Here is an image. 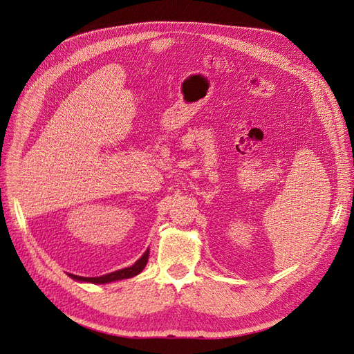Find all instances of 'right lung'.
I'll return each mask as SVG.
<instances>
[{
  "instance_id": "right-lung-1",
  "label": "right lung",
  "mask_w": 354,
  "mask_h": 354,
  "mask_svg": "<svg viewBox=\"0 0 354 354\" xmlns=\"http://www.w3.org/2000/svg\"><path fill=\"white\" fill-rule=\"evenodd\" d=\"M147 260H149V250L138 259L131 267H125V269H121V270H116V272H112V273H108V274H103V276H99V277H82V276H77V274H71L69 276L72 277V279L75 281H81V282H90V283H109V282H113V281H121V279H128V277H133L136 274L140 273L145 266L147 264Z\"/></svg>"
}]
</instances>
